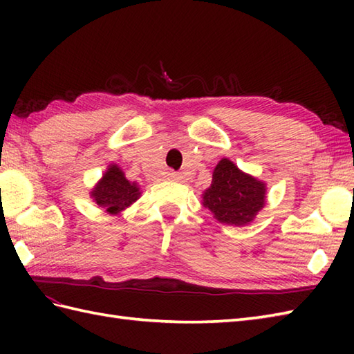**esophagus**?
I'll return each mask as SVG.
<instances>
[{
    "instance_id": "esophagus-1",
    "label": "esophagus",
    "mask_w": 354,
    "mask_h": 354,
    "mask_svg": "<svg viewBox=\"0 0 354 354\" xmlns=\"http://www.w3.org/2000/svg\"><path fill=\"white\" fill-rule=\"evenodd\" d=\"M170 178L173 179V181H181V179H183L181 173H178V171H171L170 173Z\"/></svg>"
}]
</instances>
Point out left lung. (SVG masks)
Listing matches in <instances>:
<instances>
[{
    "label": "left lung",
    "instance_id": "obj_1",
    "mask_svg": "<svg viewBox=\"0 0 354 354\" xmlns=\"http://www.w3.org/2000/svg\"><path fill=\"white\" fill-rule=\"evenodd\" d=\"M266 187L257 179L240 171L227 158L219 161L213 171V181L204 193L205 208L222 223H250L265 205Z\"/></svg>",
    "mask_w": 354,
    "mask_h": 354
}]
</instances>
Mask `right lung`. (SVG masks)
Instances as JSON below:
<instances>
[{
    "label": "right lung",
    "instance_id": "add662e5",
    "mask_svg": "<svg viewBox=\"0 0 354 354\" xmlns=\"http://www.w3.org/2000/svg\"><path fill=\"white\" fill-rule=\"evenodd\" d=\"M91 196L97 205L115 214L140 198V189L135 183L127 181L118 165H111L102 181L91 192Z\"/></svg>",
    "mask_w": 354,
    "mask_h": 354
}]
</instances>
